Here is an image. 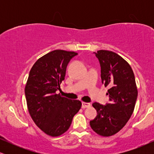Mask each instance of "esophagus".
<instances>
[{"mask_svg": "<svg viewBox=\"0 0 154 154\" xmlns=\"http://www.w3.org/2000/svg\"><path fill=\"white\" fill-rule=\"evenodd\" d=\"M91 106V103H86V102H82V109H85V108H88Z\"/></svg>", "mask_w": 154, "mask_h": 154, "instance_id": "34e87169", "label": "esophagus"}]
</instances>
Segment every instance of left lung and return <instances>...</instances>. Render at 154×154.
<instances>
[{"mask_svg": "<svg viewBox=\"0 0 154 154\" xmlns=\"http://www.w3.org/2000/svg\"><path fill=\"white\" fill-rule=\"evenodd\" d=\"M94 54L100 62L102 83L110 88L106 93L109 103L106 106L93 103L97 116L90 125L98 135L109 137L120 131L130 119L135 109L137 89L131 66L122 57L106 50Z\"/></svg>", "mask_w": 154, "mask_h": 154, "instance_id": "8db88e82", "label": "left lung"}]
</instances>
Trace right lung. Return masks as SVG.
Masks as SVG:
<instances>
[{"instance_id":"add662e5","label":"right lung","mask_w":154,"mask_h":154,"mask_svg":"<svg viewBox=\"0 0 154 154\" xmlns=\"http://www.w3.org/2000/svg\"><path fill=\"white\" fill-rule=\"evenodd\" d=\"M77 53L55 50L40 58L29 72L25 86L27 109L42 131L57 137L68 130L82 103L70 100L56 91L64 79L66 66Z\"/></svg>"}]
</instances>
